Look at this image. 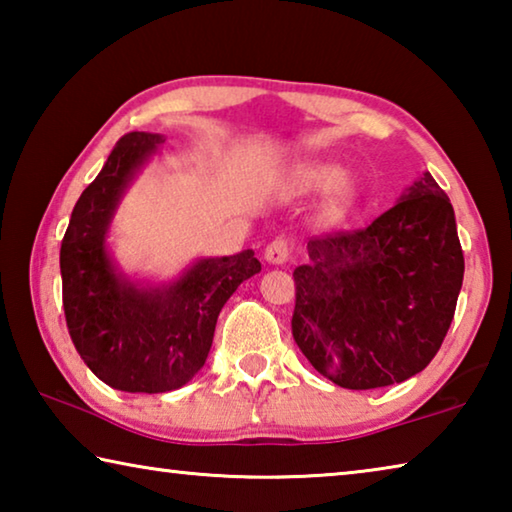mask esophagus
Segmentation results:
<instances>
[{
	"label": "esophagus",
	"instance_id": "obj_1",
	"mask_svg": "<svg viewBox=\"0 0 512 512\" xmlns=\"http://www.w3.org/2000/svg\"><path fill=\"white\" fill-rule=\"evenodd\" d=\"M264 257H266V262H271V264H284V262H289V259L293 257L291 241H287V239H275V241H271V244H268L266 250H264Z\"/></svg>",
	"mask_w": 512,
	"mask_h": 512
}]
</instances>
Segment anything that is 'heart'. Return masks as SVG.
Listing matches in <instances>:
<instances>
[{
    "label": "heart",
    "mask_w": 512,
    "mask_h": 512,
    "mask_svg": "<svg viewBox=\"0 0 512 512\" xmlns=\"http://www.w3.org/2000/svg\"><path fill=\"white\" fill-rule=\"evenodd\" d=\"M291 187L296 192H316V189L327 187L325 194V214L332 216H341L348 205L352 203L354 196V183L350 176L345 173H339V167L329 162H318V160H309L298 164L291 173Z\"/></svg>",
    "instance_id": "obj_1"
}]
</instances>
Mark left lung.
<instances>
[{
    "mask_svg": "<svg viewBox=\"0 0 512 512\" xmlns=\"http://www.w3.org/2000/svg\"><path fill=\"white\" fill-rule=\"evenodd\" d=\"M307 250L291 332L320 375L370 391L429 366L465 273L454 207L429 171L366 228L314 235Z\"/></svg>",
    "mask_w": 512,
    "mask_h": 512,
    "instance_id": "1",
    "label": "left lung"
}]
</instances>
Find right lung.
<instances>
[{"instance_id":"add662e5","label":"right lung","mask_w":512,"mask_h":512,"mask_svg":"<svg viewBox=\"0 0 512 512\" xmlns=\"http://www.w3.org/2000/svg\"><path fill=\"white\" fill-rule=\"evenodd\" d=\"M160 135L126 133L74 205L60 244L69 336L88 368L126 393H167L203 368L219 311L250 275L253 250L201 259L167 289L144 291L121 280L103 246L121 192Z\"/></svg>"}]
</instances>
